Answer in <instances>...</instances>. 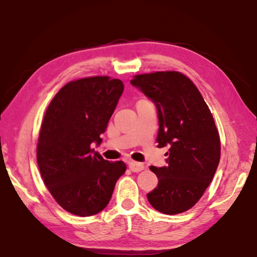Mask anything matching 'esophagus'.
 Segmentation results:
<instances>
[{
  "instance_id": "esophagus-1",
  "label": "esophagus",
  "mask_w": 257,
  "mask_h": 257,
  "mask_svg": "<svg viewBox=\"0 0 257 257\" xmlns=\"http://www.w3.org/2000/svg\"><path fill=\"white\" fill-rule=\"evenodd\" d=\"M129 169L132 170L135 173H138L145 169V166L143 163H138V162H130L129 163Z\"/></svg>"
}]
</instances>
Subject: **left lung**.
Listing matches in <instances>:
<instances>
[{"label":"left lung","mask_w":257,"mask_h":257,"mask_svg":"<svg viewBox=\"0 0 257 257\" xmlns=\"http://www.w3.org/2000/svg\"><path fill=\"white\" fill-rule=\"evenodd\" d=\"M132 85L156 106L158 147H169L166 165L151 166L157 188L147 194L157 211L176 214L202 197L220 160V139L201 93L179 72L136 75Z\"/></svg>","instance_id":"8db88e82"}]
</instances>
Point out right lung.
I'll return each instance as SVG.
<instances>
[{
	"instance_id": "obj_1",
	"label": "right lung",
	"mask_w": 257,
	"mask_h": 257,
	"mask_svg": "<svg viewBox=\"0 0 257 257\" xmlns=\"http://www.w3.org/2000/svg\"><path fill=\"white\" fill-rule=\"evenodd\" d=\"M123 83L108 76L69 82L50 102L41 124L37 162L49 192L66 211L88 217L102 211L127 166L91 149L102 143Z\"/></svg>"
}]
</instances>
